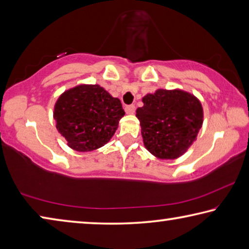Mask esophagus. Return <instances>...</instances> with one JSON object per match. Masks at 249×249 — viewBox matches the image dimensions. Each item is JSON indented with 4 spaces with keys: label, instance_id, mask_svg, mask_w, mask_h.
Here are the masks:
<instances>
[{
    "label": "esophagus",
    "instance_id": "34e87169",
    "mask_svg": "<svg viewBox=\"0 0 249 249\" xmlns=\"http://www.w3.org/2000/svg\"><path fill=\"white\" fill-rule=\"evenodd\" d=\"M135 105H127V107H125V112L126 114H134L135 113Z\"/></svg>",
    "mask_w": 249,
    "mask_h": 249
}]
</instances>
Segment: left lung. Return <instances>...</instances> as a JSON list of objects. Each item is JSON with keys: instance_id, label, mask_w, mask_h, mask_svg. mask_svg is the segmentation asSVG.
<instances>
[{"instance_id": "8db88e82", "label": "left lung", "mask_w": 249, "mask_h": 249, "mask_svg": "<svg viewBox=\"0 0 249 249\" xmlns=\"http://www.w3.org/2000/svg\"><path fill=\"white\" fill-rule=\"evenodd\" d=\"M136 109L146 149L156 158L177 159L196 140L203 123L200 100L183 90L158 89Z\"/></svg>"}]
</instances>
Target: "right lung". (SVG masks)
Masks as SVG:
<instances>
[{
  "label": "right lung",
  "mask_w": 249,
  "mask_h": 249,
  "mask_svg": "<svg viewBox=\"0 0 249 249\" xmlns=\"http://www.w3.org/2000/svg\"><path fill=\"white\" fill-rule=\"evenodd\" d=\"M124 114L121 101L99 84L65 91L53 108L58 132L77 151H92L108 142Z\"/></svg>",
  "instance_id": "add662e5"
}]
</instances>
